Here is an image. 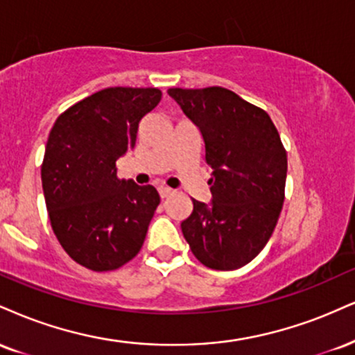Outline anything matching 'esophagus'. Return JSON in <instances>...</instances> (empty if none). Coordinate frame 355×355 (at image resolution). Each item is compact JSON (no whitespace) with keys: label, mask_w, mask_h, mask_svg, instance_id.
<instances>
[{"label":"esophagus","mask_w":355,"mask_h":355,"mask_svg":"<svg viewBox=\"0 0 355 355\" xmlns=\"http://www.w3.org/2000/svg\"><path fill=\"white\" fill-rule=\"evenodd\" d=\"M159 193L162 198H168V196L173 193V190L168 189V187H159Z\"/></svg>","instance_id":"1"}]
</instances>
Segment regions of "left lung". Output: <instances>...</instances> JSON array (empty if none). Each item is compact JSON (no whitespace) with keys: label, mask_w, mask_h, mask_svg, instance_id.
<instances>
[{"label":"left lung","mask_w":355,"mask_h":355,"mask_svg":"<svg viewBox=\"0 0 355 355\" xmlns=\"http://www.w3.org/2000/svg\"><path fill=\"white\" fill-rule=\"evenodd\" d=\"M168 96L198 127L211 202L193 200L182 221L191 253L207 268L233 271L270 241L284 202L288 155L275 123L225 87L168 89Z\"/></svg>","instance_id":"8db88e82"}]
</instances>
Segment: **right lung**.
Listing matches in <instances>:
<instances>
[{"label":"right lung","mask_w":355,"mask_h":355,"mask_svg":"<svg viewBox=\"0 0 355 355\" xmlns=\"http://www.w3.org/2000/svg\"><path fill=\"white\" fill-rule=\"evenodd\" d=\"M160 99L155 87L102 89L59 115L49 132L41 180L51 226L89 270H117L144 245L160 195L119 180L115 162L135 147L140 121Z\"/></svg>","instance_id":"add662e5"}]
</instances>
